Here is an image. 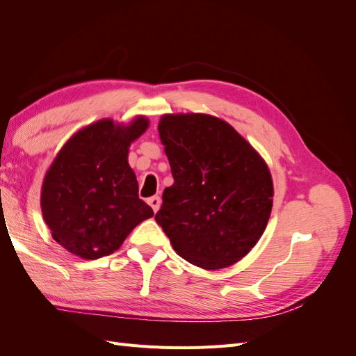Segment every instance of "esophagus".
I'll list each match as a JSON object with an SVG mask.
<instances>
[{
  "label": "esophagus",
  "instance_id": "esophagus-1",
  "mask_svg": "<svg viewBox=\"0 0 356 356\" xmlns=\"http://www.w3.org/2000/svg\"><path fill=\"white\" fill-rule=\"evenodd\" d=\"M148 203H149V207L153 208V211L157 212L159 208H160V204H161V199L159 196H153V197L148 199Z\"/></svg>",
  "mask_w": 356,
  "mask_h": 356
}]
</instances>
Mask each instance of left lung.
<instances>
[{
    "mask_svg": "<svg viewBox=\"0 0 356 356\" xmlns=\"http://www.w3.org/2000/svg\"><path fill=\"white\" fill-rule=\"evenodd\" d=\"M157 129L174 177L157 224L191 264L218 270L238 263L260 241L272 213L266 160L211 114H163Z\"/></svg>",
    "mask_w": 356,
    "mask_h": 356,
    "instance_id": "8db88e82",
    "label": "left lung"
}]
</instances>
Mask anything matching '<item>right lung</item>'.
Here are the masks:
<instances>
[{
    "instance_id": "right-lung-1",
    "label": "right lung",
    "mask_w": 356,
    "mask_h": 356,
    "mask_svg": "<svg viewBox=\"0 0 356 356\" xmlns=\"http://www.w3.org/2000/svg\"><path fill=\"white\" fill-rule=\"evenodd\" d=\"M149 126L101 118L75 132L59 149L41 186L44 222L62 248L84 260L110 255L154 212L138 197L129 147Z\"/></svg>"
}]
</instances>
